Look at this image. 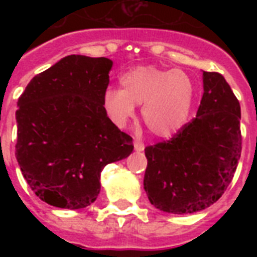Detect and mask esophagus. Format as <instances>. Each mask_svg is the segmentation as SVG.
Masks as SVG:
<instances>
[{
  "mask_svg": "<svg viewBox=\"0 0 257 257\" xmlns=\"http://www.w3.org/2000/svg\"><path fill=\"white\" fill-rule=\"evenodd\" d=\"M144 143H141L139 140H135V149H136L137 152H141V151H144Z\"/></svg>",
  "mask_w": 257,
  "mask_h": 257,
  "instance_id": "obj_1",
  "label": "esophagus"
}]
</instances>
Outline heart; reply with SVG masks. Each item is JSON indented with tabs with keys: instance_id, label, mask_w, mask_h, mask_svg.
I'll list each match as a JSON object with an SVG mask.
<instances>
[{
	"instance_id": "b5f03b06",
	"label": "heart",
	"mask_w": 257,
	"mask_h": 257,
	"mask_svg": "<svg viewBox=\"0 0 257 257\" xmlns=\"http://www.w3.org/2000/svg\"><path fill=\"white\" fill-rule=\"evenodd\" d=\"M121 89L108 88L102 104L109 118L124 126L141 106V117L157 137H171L183 128L191 112L195 85L183 70L136 66L120 76Z\"/></svg>"
}]
</instances>
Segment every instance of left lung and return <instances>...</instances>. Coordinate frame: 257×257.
<instances>
[{
  "label": "left lung",
  "instance_id": "obj_1",
  "mask_svg": "<svg viewBox=\"0 0 257 257\" xmlns=\"http://www.w3.org/2000/svg\"><path fill=\"white\" fill-rule=\"evenodd\" d=\"M197 114L171 140L145 148L144 189L167 213L203 211L223 196L241 155L240 104L225 78L203 72Z\"/></svg>",
  "mask_w": 257,
  "mask_h": 257
}]
</instances>
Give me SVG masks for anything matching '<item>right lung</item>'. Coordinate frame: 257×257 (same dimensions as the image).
<instances>
[{"instance_id":"add662e5","label":"right lung","mask_w":257,"mask_h":257,"mask_svg":"<svg viewBox=\"0 0 257 257\" xmlns=\"http://www.w3.org/2000/svg\"><path fill=\"white\" fill-rule=\"evenodd\" d=\"M112 65L70 54L34 76L18 98L16 157L32 191L49 205H90L105 165L132 153V137L102 104Z\"/></svg>"}]
</instances>
